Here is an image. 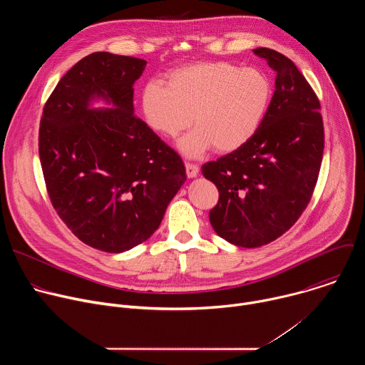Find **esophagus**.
Returning a JSON list of instances; mask_svg holds the SVG:
<instances>
[{
    "label": "esophagus",
    "mask_w": 365,
    "mask_h": 365,
    "mask_svg": "<svg viewBox=\"0 0 365 365\" xmlns=\"http://www.w3.org/2000/svg\"><path fill=\"white\" fill-rule=\"evenodd\" d=\"M185 166H186V175H187V178H189V179H193V178H196V176H197V173H199V168H197L196 165L186 163Z\"/></svg>",
    "instance_id": "1"
}]
</instances>
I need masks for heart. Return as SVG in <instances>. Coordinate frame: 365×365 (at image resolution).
Segmentation results:
<instances>
[{
	"instance_id": "1",
	"label": "heart",
	"mask_w": 365,
	"mask_h": 365,
	"mask_svg": "<svg viewBox=\"0 0 365 365\" xmlns=\"http://www.w3.org/2000/svg\"><path fill=\"white\" fill-rule=\"evenodd\" d=\"M272 98L270 79L255 68L228 62H200L172 69L147 82L140 93L145 124L175 138L190 123L196 125L180 141V150L196 158L214 145L231 153L244 145L262 124Z\"/></svg>"
}]
</instances>
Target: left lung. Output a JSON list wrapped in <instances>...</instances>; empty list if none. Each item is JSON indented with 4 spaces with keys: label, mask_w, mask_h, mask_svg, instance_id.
<instances>
[{
    "label": "left lung",
    "mask_w": 365,
    "mask_h": 365,
    "mask_svg": "<svg viewBox=\"0 0 365 365\" xmlns=\"http://www.w3.org/2000/svg\"><path fill=\"white\" fill-rule=\"evenodd\" d=\"M276 72V91L254 135L202 166L220 200L210 212L215 232L254 248L289 231L315 190L324 155L321 103L296 65L279 51L254 48Z\"/></svg>",
    "instance_id": "obj_1"
}]
</instances>
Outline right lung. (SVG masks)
I'll return each mask as SVG.
<instances>
[{
    "label": "right lung",
    "mask_w": 365,
    "mask_h": 365,
    "mask_svg": "<svg viewBox=\"0 0 365 365\" xmlns=\"http://www.w3.org/2000/svg\"><path fill=\"white\" fill-rule=\"evenodd\" d=\"M145 61L95 51L47 98L38 155L55 211L86 245L123 252L159 228L186 182L180 155L134 114L133 85ZM95 96L115 109L87 108Z\"/></svg>",
    "instance_id": "1"
}]
</instances>
